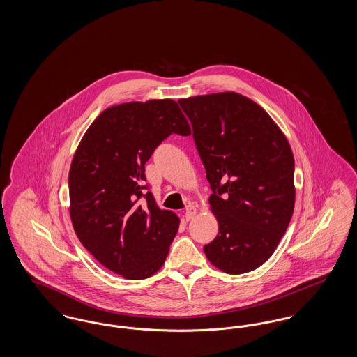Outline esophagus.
<instances>
[{
  "mask_svg": "<svg viewBox=\"0 0 357 357\" xmlns=\"http://www.w3.org/2000/svg\"><path fill=\"white\" fill-rule=\"evenodd\" d=\"M195 214H197V208H195L194 206L188 204L186 207V211H185V218H186V221H191V220L195 217Z\"/></svg>",
  "mask_w": 357,
  "mask_h": 357,
  "instance_id": "obj_1",
  "label": "esophagus"
}]
</instances>
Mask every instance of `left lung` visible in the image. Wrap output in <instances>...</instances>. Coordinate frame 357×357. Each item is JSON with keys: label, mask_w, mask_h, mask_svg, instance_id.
<instances>
[{"label": "left lung", "mask_w": 357, "mask_h": 357, "mask_svg": "<svg viewBox=\"0 0 357 357\" xmlns=\"http://www.w3.org/2000/svg\"><path fill=\"white\" fill-rule=\"evenodd\" d=\"M178 102L191 121L220 226L204 255L225 273L252 272L274 253L293 214L288 140L258 104L236 92Z\"/></svg>", "instance_id": "1"}]
</instances>
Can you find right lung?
<instances>
[{
	"instance_id": "1",
	"label": "right lung",
	"mask_w": 357,
	"mask_h": 357,
	"mask_svg": "<svg viewBox=\"0 0 357 357\" xmlns=\"http://www.w3.org/2000/svg\"><path fill=\"white\" fill-rule=\"evenodd\" d=\"M172 134H191L171 99L126 102L102 112L86 130L69 170L70 220L85 249L128 280L158 272L179 218L160 210L144 165Z\"/></svg>"
}]
</instances>
